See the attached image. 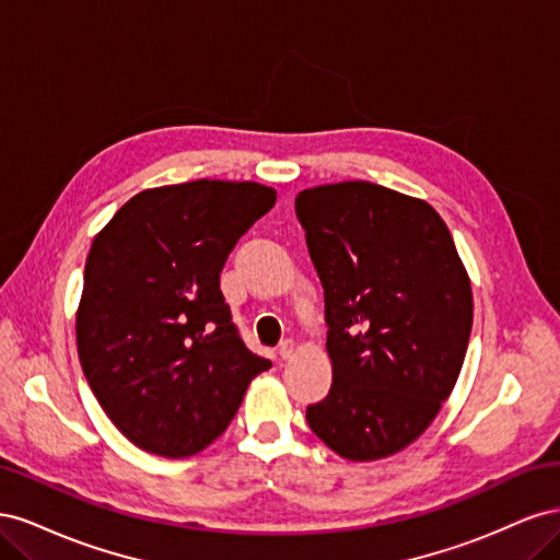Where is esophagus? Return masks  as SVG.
Instances as JSON below:
<instances>
[{"instance_id":"34e87169","label":"esophagus","mask_w":560,"mask_h":560,"mask_svg":"<svg viewBox=\"0 0 560 560\" xmlns=\"http://www.w3.org/2000/svg\"><path fill=\"white\" fill-rule=\"evenodd\" d=\"M294 348H296V343L292 341V338H284V341H280V346H278V354L282 360H287V358H292Z\"/></svg>"}]
</instances>
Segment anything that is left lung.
Wrapping results in <instances>:
<instances>
[{
  "label": "left lung",
  "mask_w": 560,
  "mask_h": 560,
  "mask_svg": "<svg viewBox=\"0 0 560 560\" xmlns=\"http://www.w3.org/2000/svg\"><path fill=\"white\" fill-rule=\"evenodd\" d=\"M325 290L329 395L311 430L346 460H381L430 428L460 376L471 287L444 219L371 182L296 196Z\"/></svg>",
  "instance_id": "obj_1"
}]
</instances>
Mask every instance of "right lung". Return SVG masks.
I'll return each mask as SVG.
<instances>
[{
  "label": "right lung",
  "mask_w": 560,
  "mask_h": 560,
  "mask_svg": "<svg viewBox=\"0 0 560 560\" xmlns=\"http://www.w3.org/2000/svg\"><path fill=\"white\" fill-rule=\"evenodd\" d=\"M273 206L264 184L196 179L140 191L95 235L79 360L103 411L142 451L186 457L210 446L270 366L243 343L219 276Z\"/></svg>",
  "instance_id": "add662e5"
}]
</instances>
